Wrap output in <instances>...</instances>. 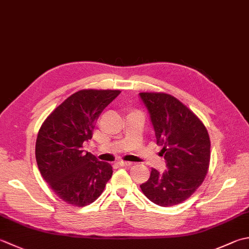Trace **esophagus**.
I'll use <instances>...</instances> for the list:
<instances>
[{"label":"esophagus","mask_w":249,"mask_h":249,"mask_svg":"<svg viewBox=\"0 0 249 249\" xmlns=\"http://www.w3.org/2000/svg\"><path fill=\"white\" fill-rule=\"evenodd\" d=\"M120 166H124V167H127V166H130L131 164V162H127V160H119V163H118Z\"/></svg>","instance_id":"obj_1"}]
</instances>
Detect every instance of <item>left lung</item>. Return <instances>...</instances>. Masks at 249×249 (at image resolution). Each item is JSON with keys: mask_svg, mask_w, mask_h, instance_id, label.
I'll return each mask as SVG.
<instances>
[{"mask_svg": "<svg viewBox=\"0 0 249 249\" xmlns=\"http://www.w3.org/2000/svg\"><path fill=\"white\" fill-rule=\"evenodd\" d=\"M168 170L151 169L140 186L151 202L168 207L188 199L203 183L211 162V140L203 122L166 92H140Z\"/></svg>", "mask_w": 249, "mask_h": 249, "instance_id": "obj_1", "label": "left lung"}]
</instances>
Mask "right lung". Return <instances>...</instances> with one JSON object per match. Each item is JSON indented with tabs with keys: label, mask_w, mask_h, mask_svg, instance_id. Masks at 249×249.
Wrapping results in <instances>:
<instances>
[{
	"label": "right lung",
	"mask_w": 249,
	"mask_h": 249,
	"mask_svg": "<svg viewBox=\"0 0 249 249\" xmlns=\"http://www.w3.org/2000/svg\"><path fill=\"white\" fill-rule=\"evenodd\" d=\"M118 89H81L59 105L43 122L36 159L43 179L70 205H89L104 192L112 166L101 162L83 143L92 137L98 116L119 96Z\"/></svg>",
	"instance_id": "obj_1"
}]
</instances>
